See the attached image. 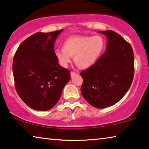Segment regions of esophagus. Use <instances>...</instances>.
I'll use <instances>...</instances> for the list:
<instances>
[{"mask_svg":"<svg viewBox=\"0 0 149 149\" xmlns=\"http://www.w3.org/2000/svg\"><path fill=\"white\" fill-rule=\"evenodd\" d=\"M77 75V73L73 72H71V77H72H72H74V76H75V75Z\"/></svg>","mask_w":149,"mask_h":149,"instance_id":"1","label":"esophagus"}]
</instances>
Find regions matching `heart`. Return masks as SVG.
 Wrapping results in <instances>:
<instances>
[{"instance_id": "heart-1", "label": "heart", "mask_w": 149, "mask_h": 149, "mask_svg": "<svg viewBox=\"0 0 149 149\" xmlns=\"http://www.w3.org/2000/svg\"><path fill=\"white\" fill-rule=\"evenodd\" d=\"M105 46V40L101 36H73L65 38L62 49H55L54 54L63 67H67L72 62V57H74L75 64L87 69L97 62Z\"/></svg>"}]
</instances>
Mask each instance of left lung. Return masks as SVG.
Here are the masks:
<instances>
[{
	"instance_id": "8db88e82",
	"label": "left lung",
	"mask_w": 149,
	"mask_h": 149,
	"mask_svg": "<svg viewBox=\"0 0 149 149\" xmlns=\"http://www.w3.org/2000/svg\"><path fill=\"white\" fill-rule=\"evenodd\" d=\"M107 37L105 53L95 65L81 72V93L99 109L113 105L131 87L134 75V54L130 44L113 30L99 32Z\"/></svg>"
}]
</instances>
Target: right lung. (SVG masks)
<instances>
[{"instance_id": "obj_1", "label": "right lung", "mask_w": 149, "mask_h": 149, "mask_svg": "<svg viewBox=\"0 0 149 149\" xmlns=\"http://www.w3.org/2000/svg\"><path fill=\"white\" fill-rule=\"evenodd\" d=\"M63 30L38 32L24 40L14 56L13 70L16 91L28 107L48 111L60 100L70 79L54 54V43Z\"/></svg>"}]
</instances>
